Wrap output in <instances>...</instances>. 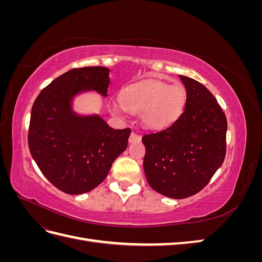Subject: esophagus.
Masks as SVG:
<instances>
[{
    "instance_id": "1",
    "label": "esophagus",
    "mask_w": 262,
    "mask_h": 262,
    "mask_svg": "<svg viewBox=\"0 0 262 262\" xmlns=\"http://www.w3.org/2000/svg\"><path fill=\"white\" fill-rule=\"evenodd\" d=\"M141 141V137L139 136V134L132 132L130 134V138H129V142L130 143H139V142Z\"/></svg>"
}]
</instances>
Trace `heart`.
<instances>
[{
  "mask_svg": "<svg viewBox=\"0 0 262 262\" xmlns=\"http://www.w3.org/2000/svg\"><path fill=\"white\" fill-rule=\"evenodd\" d=\"M187 93L181 85H168L148 80L124 87L120 93L121 107L131 114H140L141 122L152 130H162L175 122L186 105ZM110 112L121 114L116 102L109 105Z\"/></svg>",
  "mask_w": 262,
  "mask_h": 262,
  "instance_id": "1",
  "label": "heart"
}]
</instances>
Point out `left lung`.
I'll list each match as a JSON object with an SVG mask.
<instances>
[{
    "instance_id": "1",
    "label": "left lung",
    "mask_w": 262,
    "mask_h": 262,
    "mask_svg": "<svg viewBox=\"0 0 262 262\" xmlns=\"http://www.w3.org/2000/svg\"><path fill=\"white\" fill-rule=\"evenodd\" d=\"M187 91L184 113L167 129L142 138L148 185L171 199L202 190L224 162L227 121L212 93L193 78L179 75Z\"/></svg>"
}]
</instances>
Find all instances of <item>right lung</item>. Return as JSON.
I'll return each instance as SVG.
<instances>
[{"mask_svg":"<svg viewBox=\"0 0 262 262\" xmlns=\"http://www.w3.org/2000/svg\"><path fill=\"white\" fill-rule=\"evenodd\" d=\"M109 69H72L53 80L31 108L28 146L39 169L68 194L90 192L105 180L128 145L131 129L116 130L98 115H78L73 100L95 91L107 97Z\"/></svg>","mask_w":262,"mask_h":262,"instance_id":"right-lung-1","label":"right lung"}]
</instances>
